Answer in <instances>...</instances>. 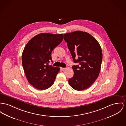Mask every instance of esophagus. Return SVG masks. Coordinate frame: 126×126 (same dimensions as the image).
Instances as JSON below:
<instances>
[{
    "mask_svg": "<svg viewBox=\"0 0 126 126\" xmlns=\"http://www.w3.org/2000/svg\"><path fill=\"white\" fill-rule=\"evenodd\" d=\"M65 68H63V67H61V69L62 70H64V69H65Z\"/></svg>",
    "mask_w": 126,
    "mask_h": 126,
    "instance_id": "1",
    "label": "esophagus"
}]
</instances>
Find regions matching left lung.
Listing matches in <instances>:
<instances>
[{"mask_svg": "<svg viewBox=\"0 0 126 126\" xmlns=\"http://www.w3.org/2000/svg\"><path fill=\"white\" fill-rule=\"evenodd\" d=\"M63 39L75 63L74 75L69 79L70 85L77 91L89 88L100 71L102 51L96 40L87 32L76 31L65 34Z\"/></svg>", "mask_w": 126, "mask_h": 126, "instance_id": "left-lung-1", "label": "left lung"}]
</instances>
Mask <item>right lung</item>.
<instances>
[{
    "label": "right lung",
    "instance_id": "1",
    "mask_svg": "<svg viewBox=\"0 0 126 126\" xmlns=\"http://www.w3.org/2000/svg\"><path fill=\"white\" fill-rule=\"evenodd\" d=\"M63 40V34L42 33L35 36L28 43L22 54V63L28 82L43 90L54 83L60 68L49 64L51 52Z\"/></svg>",
    "mask_w": 126,
    "mask_h": 126
}]
</instances>
